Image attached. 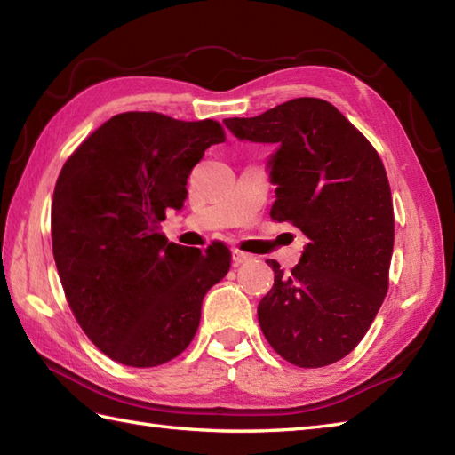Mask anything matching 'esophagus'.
Returning a JSON list of instances; mask_svg holds the SVG:
<instances>
[{
  "instance_id": "34e87169",
  "label": "esophagus",
  "mask_w": 455,
  "mask_h": 455,
  "mask_svg": "<svg viewBox=\"0 0 455 455\" xmlns=\"http://www.w3.org/2000/svg\"><path fill=\"white\" fill-rule=\"evenodd\" d=\"M250 259H252V254H246V252H243V250H233V262H235V266L250 262Z\"/></svg>"
}]
</instances>
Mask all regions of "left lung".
Instances as JSON below:
<instances>
[{"label":"left lung","mask_w":455,"mask_h":455,"mask_svg":"<svg viewBox=\"0 0 455 455\" xmlns=\"http://www.w3.org/2000/svg\"><path fill=\"white\" fill-rule=\"evenodd\" d=\"M240 140L275 144L269 217L308 238L299 264L258 305L274 350L299 367L331 365L365 336L389 287L393 199L379 154L332 103L297 98L250 119H225Z\"/></svg>","instance_id":"obj_1"}]
</instances>
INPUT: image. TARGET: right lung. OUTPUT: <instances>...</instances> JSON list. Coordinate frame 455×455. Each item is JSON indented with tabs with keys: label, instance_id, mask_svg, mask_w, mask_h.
Returning a JSON list of instances; mask_svg holds the SVG:
<instances>
[{
	"label": "right lung",
	"instance_id": "right-lung-1",
	"mask_svg": "<svg viewBox=\"0 0 455 455\" xmlns=\"http://www.w3.org/2000/svg\"><path fill=\"white\" fill-rule=\"evenodd\" d=\"M225 142L217 121L119 113L62 166L52 197V252L76 321L111 360L156 367L197 332L201 303L228 274L230 250L168 243L193 166Z\"/></svg>",
	"mask_w": 455,
	"mask_h": 455
}]
</instances>
